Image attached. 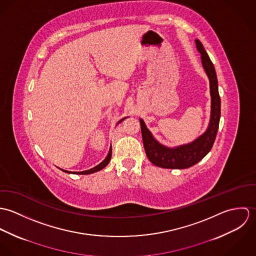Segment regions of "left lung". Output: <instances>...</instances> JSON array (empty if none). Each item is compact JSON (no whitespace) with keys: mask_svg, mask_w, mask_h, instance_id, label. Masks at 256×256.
<instances>
[{"mask_svg":"<svg viewBox=\"0 0 256 256\" xmlns=\"http://www.w3.org/2000/svg\"><path fill=\"white\" fill-rule=\"evenodd\" d=\"M195 42L198 51L201 53L202 65L210 80V90L212 98L210 124L207 131L194 142L188 145L178 146L176 148H170L158 143L152 136L150 132L148 130L144 121L140 119L142 138L146 156L150 162L160 168L182 170L196 164L211 150L219 129L220 98L218 90L217 74L214 65L210 60L207 52L205 51L203 44L198 39H196Z\"/></svg>","mask_w":256,"mask_h":256,"instance_id":"1","label":"left lung"}]
</instances>
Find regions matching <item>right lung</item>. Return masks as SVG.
Segmentation results:
<instances>
[{
	"label": "right lung",
	"mask_w": 256,
	"mask_h": 256,
	"mask_svg": "<svg viewBox=\"0 0 256 256\" xmlns=\"http://www.w3.org/2000/svg\"><path fill=\"white\" fill-rule=\"evenodd\" d=\"M123 119H124V118H123ZM123 119H121L119 122H121ZM111 154H112V150H111V146H110V152H108V156H106V160H104V162H102L98 166H94V168H90V170H84V172H74V174H94V172H96L102 170L104 168H106V166L108 164V162H110V158H111ZM63 172H67V170H63Z\"/></svg>",
	"instance_id": "add662e5"
}]
</instances>
